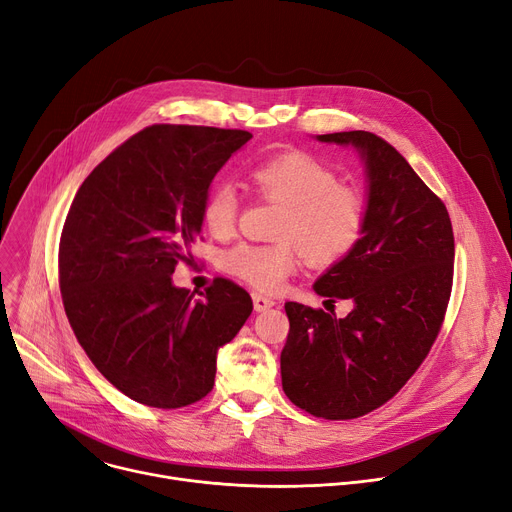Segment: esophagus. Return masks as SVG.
Wrapping results in <instances>:
<instances>
[{"label":"esophagus","mask_w":512,"mask_h":512,"mask_svg":"<svg viewBox=\"0 0 512 512\" xmlns=\"http://www.w3.org/2000/svg\"><path fill=\"white\" fill-rule=\"evenodd\" d=\"M274 305H276V301H274V299H267V297H263V294L253 292V307H255V311H257V313L267 311V309H272Z\"/></svg>","instance_id":"34e87169"}]
</instances>
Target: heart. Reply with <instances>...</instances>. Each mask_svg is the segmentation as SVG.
I'll list each match as a JSON object with an SVG mask.
<instances>
[{"instance_id":"obj_1","label":"heart","mask_w":512,"mask_h":512,"mask_svg":"<svg viewBox=\"0 0 512 512\" xmlns=\"http://www.w3.org/2000/svg\"><path fill=\"white\" fill-rule=\"evenodd\" d=\"M259 191L286 205L276 245H238L224 255L226 272L261 292H276L299 267L300 245L311 263L328 265L351 251L365 228V199L338 184L336 174L307 153L290 151L257 164L251 172ZM238 193L220 182L201 209L205 228L215 236L234 230ZM295 242L292 243L291 240Z\"/></svg>"}]
</instances>
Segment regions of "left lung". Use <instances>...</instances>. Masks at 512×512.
<instances>
[{
    "label": "left lung",
    "instance_id": "obj_1",
    "mask_svg": "<svg viewBox=\"0 0 512 512\" xmlns=\"http://www.w3.org/2000/svg\"><path fill=\"white\" fill-rule=\"evenodd\" d=\"M353 147L365 174V228L313 290L351 299L346 317L286 303L282 388L324 419H355L390 400L432 348L452 288L454 234L444 203L409 161L365 130L317 134Z\"/></svg>",
    "mask_w": 512,
    "mask_h": 512
}]
</instances>
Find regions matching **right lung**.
Masks as SVG:
<instances>
[{
  "instance_id": "add662e5",
  "label": "right lung",
  "mask_w": 512,
  "mask_h": 512,
  "mask_svg": "<svg viewBox=\"0 0 512 512\" xmlns=\"http://www.w3.org/2000/svg\"><path fill=\"white\" fill-rule=\"evenodd\" d=\"M253 139L247 130L155 124L80 184L60 240V288L76 340L128 398L180 409L207 396L218 351L253 311L218 278L205 292L172 282L201 234L211 180Z\"/></svg>"
}]
</instances>
